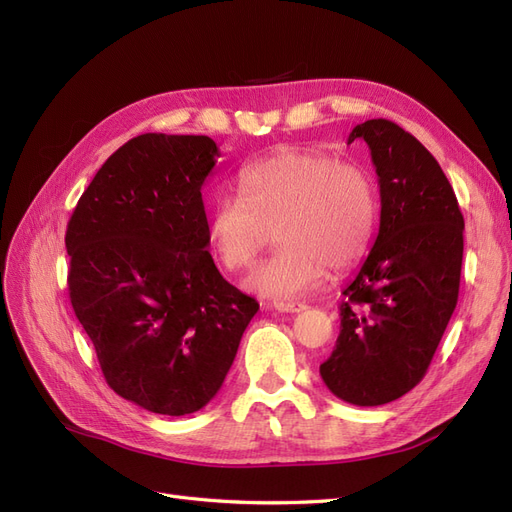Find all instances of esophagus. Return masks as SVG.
Masks as SVG:
<instances>
[{"instance_id": "esophagus-1", "label": "esophagus", "mask_w": 512, "mask_h": 512, "mask_svg": "<svg viewBox=\"0 0 512 512\" xmlns=\"http://www.w3.org/2000/svg\"><path fill=\"white\" fill-rule=\"evenodd\" d=\"M271 306L279 313H300L306 309V304L302 302H273Z\"/></svg>"}]
</instances>
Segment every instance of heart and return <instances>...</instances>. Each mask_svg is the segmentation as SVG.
I'll return each instance as SVG.
<instances>
[{
  "instance_id": "heart-1",
  "label": "heart",
  "mask_w": 512,
  "mask_h": 512,
  "mask_svg": "<svg viewBox=\"0 0 512 512\" xmlns=\"http://www.w3.org/2000/svg\"><path fill=\"white\" fill-rule=\"evenodd\" d=\"M237 197H220L208 214V243L220 267H252L275 231L281 248L245 279V290L294 300L317 290L327 269L363 258L378 227V191L357 163L319 153H279L243 168Z\"/></svg>"
}]
</instances>
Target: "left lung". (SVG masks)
Here are the masks:
<instances>
[{"mask_svg": "<svg viewBox=\"0 0 512 512\" xmlns=\"http://www.w3.org/2000/svg\"><path fill=\"white\" fill-rule=\"evenodd\" d=\"M365 140L380 185V229L344 288L340 334L319 374L353 405L391 403L424 378L452 317L464 252V218L437 159L388 119L349 134Z\"/></svg>", "mask_w": 512, "mask_h": 512, "instance_id": "left-lung-1", "label": "left lung"}]
</instances>
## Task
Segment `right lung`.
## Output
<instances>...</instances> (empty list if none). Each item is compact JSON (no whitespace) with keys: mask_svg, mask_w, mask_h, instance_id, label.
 <instances>
[{"mask_svg":"<svg viewBox=\"0 0 512 512\" xmlns=\"http://www.w3.org/2000/svg\"><path fill=\"white\" fill-rule=\"evenodd\" d=\"M208 136L140 134L79 197L67 227L69 296L113 391L185 416L220 391L258 302L208 252Z\"/></svg>","mask_w":512,"mask_h":512,"instance_id":"right-lung-1","label":"right lung"}]
</instances>
